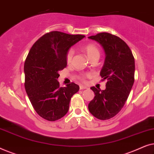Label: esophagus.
I'll return each mask as SVG.
<instances>
[{
  "label": "esophagus",
  "mask_w": 154,
  "mask_h": 154,
  "mask_svg": "<svg viewBox=\"0 0 154 154\" xmlns=\"http://www.w3.org/2000/svg\"><path fill=\"white\" fill-rule=\"evenodd\" d=\"M88 87L87 86L83 85H80V89L81 90H84V89H87Z\"/></svg>",
  "instance_id": "obj_1"
}]
</instances>
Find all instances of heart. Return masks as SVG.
I'll use <instances>...</instances> for the list:
<instances>
[{
	"instance_id": "obj_1",
	"label": "heart",
	"mask_w": 154,
	"mask_h": 154,
	"mask_svg": "<svg viewBox=\"0 0 154 154\" xmlns=\"http://www.w3.org/2000/svg\"><path fill=\"white\" fill-rule=\"evenodd\" d=\"M84 52H85L86 55L88 57L89 60L94 57H100V50L97 48V47L94 44H88L86 45L85 47L83 48ZM73 56V50H69L68 52H67L66 55V63L68 64H70L71 62V60H72Z\"/></svg>"
}]
</instances>
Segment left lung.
Wrapping results in <instances>:
<instances>
[{
	"mask_svg": "<svg viewBox=\"0 0 154 154\" xmlns=\"http://www.w3.org/2000/svg\"><path fill=\"white\" fill-rule=\"evenodd\" d=\"M88 38L100 44L105 60L100 75L106 79V89L91 87L94 97L88 104L92 116L100 120L113 118L121 110L134 83V59L128 45L121 38L109 33H100Z\"/></svg>",
	"mask_w": 154,
	"mask_h": 154,
	"instance_id": "1",
	"label": "left lung"
}]
</instances>
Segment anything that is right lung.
Instances as JSON below:
<instances>
[{
  "instance_id": "add662e5",
  "label": "right lung",
  "mask_w": 154,
  "mask_h": 154,
  "mask_svg": "<svg viewBox=\"0 0 154 154\" xmlns=\"http://www.w3.org/2000/svg\"><path fill=\"white\" fill-rule=\"evenodd\" d=\"M85 38L52 31L40 38L25 60V89L33 109L49 121L62 119L68 112L71 98L79 90L71 83L60 87L59 71L66 66V55L71 46Z\"/></svg>"
}]
</instances>
